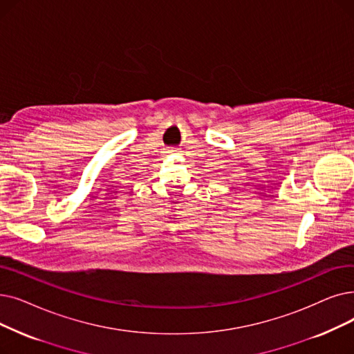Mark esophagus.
Instances as JSON below:
<instances>
[{"label": "esophagus", "mask_w": 354, "mask_h": 354, "mask_svg": "<svg viewBox=\"0 0 354 354\" xmlns=\"http://www.w3.org/2000/svg\"><path fill=\"white\" fill-rule=\"evenodd\" d=\"M174 151H175V150H169V153H174Z\"/></svg>", "instance_id": "obj_1"}]
</instances>
